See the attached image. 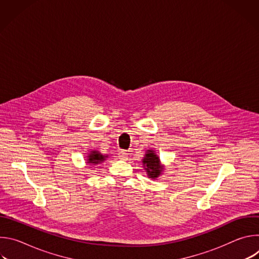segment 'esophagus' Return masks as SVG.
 <instances>
[{"instance_id": "esophagus-1", "label": "esophagus", "mask_w": 259, "mask_h": 259, "mask_svg": "<svg viewBox=\"0 0 259 259\" xmlns=\"http://www.w3.org/2000/svg\"><path fill=\"white\" fill-rule=\"evenodd\" d=\"M119 159H121V160H127L128 159V154H127V152L126 151H121L120 153H119Z\"/></svg>"}]
</instances>
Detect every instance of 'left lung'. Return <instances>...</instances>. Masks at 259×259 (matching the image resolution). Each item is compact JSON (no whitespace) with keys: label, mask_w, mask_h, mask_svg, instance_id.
<instances>
[{"label":"left lung","mask_w":259,"mask_h":259,"mask_svg":"<svg viewBox=\"0 0 259 259\" xmlns=\"http://www.w3.org/2000/svg\"><path fill=\"white\" fill-rule=\"evenodd\" d=\"M143 165L145 166V170L147 172V175L152 178H156L161 174L162 167L159 163V158L157 155H155L154 151H149L145 155V158L142 161Z\"/></svg>","instance_id":"left-lung-1"}]
</instances>
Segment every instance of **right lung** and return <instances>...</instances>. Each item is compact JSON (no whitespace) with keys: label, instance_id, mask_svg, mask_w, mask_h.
Segmentation results:
<instances>
[{"label":"right lung","instance_id":"add662e5","mask_svg":"<svg viewBox=\"0 0 259 259\" xmlns=\"http://www.w3.org/2000/svg\"><path fill=\"white\" fill-rule=\"evenodd\" d=\"M105 160V156H102L101 154H99V152H92V154H90L88 156V163L90 164H99L102 161Z\"/></svg>","mask_w":259,"mask_h":259}]
</instances>
